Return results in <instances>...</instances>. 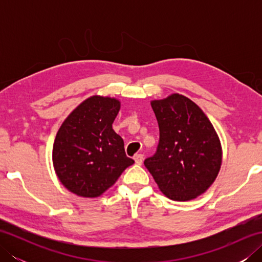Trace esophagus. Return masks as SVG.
<instances>
[{"instance_id": "esophagus-1", "label": "esophagus", "mask_w": 262, "mask_h": 262, "mask_svg": "<svg viewBox=\"0 0 262 262\" xmlns=\"http://www.w3.org/2000/svg\"><path fill=\"white\" fill-rule=\"evenodd\" d=\"M134 160H135V163L136 164H140L141 165L143 163V160H144L143 154H135Z\"/></svg>"}]
</instances>
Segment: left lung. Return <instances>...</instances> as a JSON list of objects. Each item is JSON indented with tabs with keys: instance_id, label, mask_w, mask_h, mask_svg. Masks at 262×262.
Returning a JSON list of instances; mask_svg holds the SVG:
<instances>
[{
	"instance_id": "obj_1",
	"label": "left lung",
	"mask_w": 262,
	"mask_h": 262,
	"mask_svg": "<svg viewBox=\"0 0 262 262\" xmlns=\"http://www.w3.org/2000/svg\"><path fill=\"white\" fill-rule=\"evenodd\" d=\"M158 119L157 153L144 161L166 197L188 202L213 185L222 165V146L214 126L190 99L173 93L151 101Z\"/></svg>"
}]
</instances>
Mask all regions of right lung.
<instances>
[{
	"instance_id": "right-lung-1",
	"label": "right lung",
	"mask_w": 262,
	"mask_h": 262,
	"mask_svg": "<svg viewBox=\"0 0 262 262\" xmlns=\"http://www.w3.org/2000/svg\"><path fill=\"white\" fill-rule=\"evenodd\" d=\"M120 101L93 96L72 111L55 137L53 164L60 183L80 197H99L134 160L113 129Z\"/></svg>"
}]
</instances>
